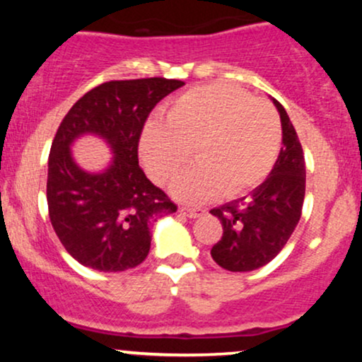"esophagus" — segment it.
<instances>
[{
  "instance_id": "34e87169",
  "label": "esophagus",
  "mask_w": 362,
  "mask_h": 362,
  "mask_svg": "<svg viewBox=\"0 0 362 362\" xmlns=\"http://www.w3.org/2000/svg\"><path fill=\"white\" fill-rule=\"evenodd\" d=\"M180 213L187 218H199L206 213V209H202V207H180Z\"/></svg>"
}]
</instances>
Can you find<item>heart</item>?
Segmentation results:
<instances>
[{
	"mask_svg": "<svg viewBox=\"0 0 362 362\" xmlns=\"http://www.w3.org/2000/svg\"><path fill=\"white\" fill-rule=\"evenodd\" d=\"M281 143V120L271 103L233 86L213 85L178 95L165 112V124L148 122L139 153L148 175L167 184L192 149L197 163L175 178L172 194L202 202L257 189L271 175Z\"/></svg>",
	"mask_w": 362,
	"mask_h": 362,
	"instance_id": "obj_1",
	"label": "heart"
}]
</instances>
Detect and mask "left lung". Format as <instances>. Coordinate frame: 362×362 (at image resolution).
<instances>
[{
  "label": "left lung",
  "instance_id": "8db88e82",
  "mask_svg": "<svg viewBox=\"0 0 362 362\" xmlns=\"http://www.w3.org/2000/svg\"><path fill=\"white\" fill-rule=\"evenodd\" d=\"M282 144L271 175L245 199L214 207L223 236L211 248L219 267L231 272L255 271L279 253L300 223L305 201V155L288 112L276 98Z\"/></svg>",
  "mask_w": 362,
  "mask_h": 362
}]
</instances>
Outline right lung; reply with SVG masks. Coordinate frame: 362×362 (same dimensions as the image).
Here are the masks:
<instances>
[{
	"label": "right lung",
	"instance_id": "obj_1",
	"mask_svg": "<svg viewBox=\"0 0 362 362\" xmlns=\"http://www.w3.org/2000/svg\"><path fill=\"white\" fill-rule=\"evenodd\" d=\"M185 83L167 78L107 81L85 93L62 119L49 153V218L62 247L85 267L122 272L151 247L149 224L177 206L139 167L138 144L149 112ZM85 134L110 144L115 156L103 173L74 161L71 146Z\"/></svg>",
	"mask_w": 362,
	"mask_h": 362
}]
</instances>
